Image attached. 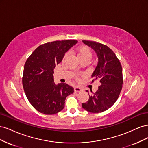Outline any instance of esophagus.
Returning a JSON list of instances; mask_svg holds the SVG:
<instances>
[{"label": "esophagus", "instance_id": "obj_1", "mask_svg": "<svg viewBox=\"0 0 148 148\" xmlns=\"http://www.w3.org/2000/svg\"><path fill=\"white\" fill-rule=\"evenodd\" d=\"M74 91H75V92H81V91H82V89L81 88L77 86V87H75V88H74Z\"/></svg>", "mask_w": 148, "mask_h": 148}]
</instances>
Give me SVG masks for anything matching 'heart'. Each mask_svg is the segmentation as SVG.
I'll use <instances>...</instances> for the list:
<instances>
[{"mask_svg":"<svg viewBox=\"0 0 148 148\" xmlns=\"http://www.w3.org/2000/svg\"><path fill=\"white\" fill-rule=\"evenodd\" d=\"M77 56L79 60L82 59H90L91 57V52L89 49L86 46H81L77 49Z\"/></svg>","mask_w":148,"mask_h":148,"instance_id":"obj_1","label":"heart"}]
</instances>
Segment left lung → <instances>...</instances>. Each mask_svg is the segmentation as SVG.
<instances>
[{
    "instance_id": "8db88e82",
    "label": "left lung",
    "mask_w": 148,
    "mask_h": 148,
    "mask_svg": "<svg viewBox=\"0 0 148 148\" xmlns=\"http://www.w3.org/2000/svg\"><path fill=\"white\" fill-rule=\"evenodd\" d=\"M83 42L96 53L98 63L91 75L92 82L99 79L101 85L96 92L89 96V100L83 103L82 107L92 113L102 112L114 104L122 90V65L115 53L104 44L85 40Z\"/></svg>"
}]
</instances>
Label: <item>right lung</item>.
Wrapping results in <instances>:
<instances>
[{
	"label": "right lung",
	"mask_w": 148,
	"mask_h": 148,
	"mask_svg": "<svg viewBox=\"0 0 148 148\" xmlns=\"http://www.w3.org/2000/svg\"><path fill=\"white\" fill-rule=\"evenodd\" d=\"M77 42L72 39L42 44L26 61L22 78L23 89L30 104L39 112L58 113L64 108L66 97L74 92L73 88L66 83L56 84L53 73L65 53Z\"/></svg>",
	"instance_id": "add662e5"
}]
</instances>
